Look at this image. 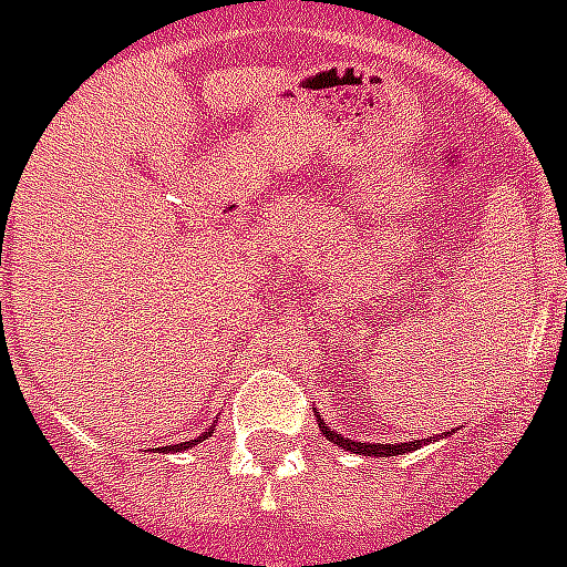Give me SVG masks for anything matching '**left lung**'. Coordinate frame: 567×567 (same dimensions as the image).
Here are the masks:
<instances>
[{"label": "left lung", "mask_w": 567, "mask_h": 567, "mask_svg": "<svg viewBox=\"0 0 567 567\" xmlns=\"http://www.w3.org/2000/svg\"><path fill=\"white\" fill-rule=\"evenodd\" d=\"M317 425L323 427V434L329 443H334L338 449H347L352 454H363V457H395V454H408V451L422 449V440H413V443H358V440H349V436L338 434L326 425L323 419H317Z\"/></svg>", "instance_id": "8db88e82"}]
</instances>
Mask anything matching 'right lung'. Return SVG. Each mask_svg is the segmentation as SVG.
I'll return each mask as SVG.
<instances>
[{
  "label": "right lung",
  "instance_id": "right-lung-1",
  "mask_svg": "<svg viewBox=\"0 0 567 567\" xmlns=\"http://www.w3.org/2000/svg\"><path fill=\"white\" fill-rule=\"evenodd\" d=\"M212 431H215V427H209V431H206L204 436H197V440H188V443H179V445H165V449H159V451H186V449H192V445L200 443V440H206V436H209Z\"/></svg>",
  "mask_w": 567,
  "mask_h": 567
}]
</instances>
